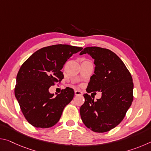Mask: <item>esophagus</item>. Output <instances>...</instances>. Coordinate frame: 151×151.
I'll use <instances>...</instances> for the list:
<instances>
[{
    "mask_svg": "<svg viewBox=\"0 0 151 151\" xmlns=\"http://www.w3.org/2000/svg\"><path fill=\"white\" fill-rule=\"evenodd\" d=\"M75 94L76 96H78V95H83V93L81 91L78 90H75Z\"/></svg>",
    "mask_w": 151,
    "mask_h": 151,
    "instance_id": "esophagus-1",
    "label": "esophagus"
}]
</instances>
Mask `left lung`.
<instances>
[{
	"mask_svg": "<svg viewBox=\"0 0 151 151\" xmlns=\"http://www.w3.org/2000/svg\"><path fill=\"white\" fill-rule=\"evenodd\" d=\"M90 55L94 60V74L91 77L87 93L102 92L101 99L84 94L85 101L80 108L82 121L96 132L116 127L125 116L133 101V82L131 73L115 53L106 48L86 47L80 55Z\"/></svg>",
	"mask_w": 151,
	"mask_h": 151,
	"instance_id": "obj_1",
	"label": "left lung"
}]
</instances>
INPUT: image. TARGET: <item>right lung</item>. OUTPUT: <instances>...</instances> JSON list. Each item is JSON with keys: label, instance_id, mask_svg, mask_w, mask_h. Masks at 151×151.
Instances as JSON below:
<instances>
[{"label": "right lung", "instance_id": "1", "mask_svg": "<svg viewBox=\"0 0 151 151\" xmlns=\"http://www.w3.org/2000/svg\"><path fill=\"white\" fill-rule=\"evenodd\" d=\"M83 48L68 45L48 46L36 51L20 66L14 94L25 119L37 128H49L59 121L75 92L66 87L54 96L48 89L60 83L64 65Z\"/></svg>", "mask_w": 151, "mask_h": 151}]
</instances>
